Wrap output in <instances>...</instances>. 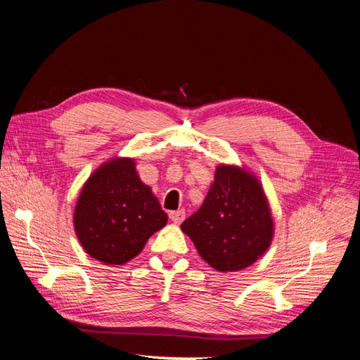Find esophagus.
I'll return each mask as SVG.
<instances>
[{
	"mask_svg": "<svg viewBox=\"0 0 360 360\" xmlns=\"http://www.w3.org/2000/svg\"><path fill=\"white\" fill-rule=\"evenodd\" d=\"M184 210H176V212H169V219L176 224V225H179V224H181L183 222V219H184Z\"/></svg>",
	"mask_w": 360,
	"mask_h": 360,
	"instance_id": "esophagus-1",
	"label": "esophagus"
}]
</instances>
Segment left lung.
I'll use <instances>...</instances> for the list:
<instances>
[{
	"instance_id": "obj_1",
	"label": "left lung",
	"mask_w": 360,
	"mask_h": 360,
	"mask_svg": "<svg viewBox=\"0 0 360 360\" xmlns=\"http://www.w3.org/2000/svg\"><path fill=\"white\" fill-rule=\"evenodd\" d=\"M201 258L219 271L254 264L274 238V219L259 180L236 165H217L200 209L181 224Z\"/></svg>"
}]
</instances>
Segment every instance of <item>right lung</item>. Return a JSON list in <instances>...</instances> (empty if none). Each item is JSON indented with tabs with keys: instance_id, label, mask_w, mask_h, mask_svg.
I'll return each instance as SVG.
<instances>
[{
	"instance_id": "right-lung-1",
	"label": "right lung",
	"mask_w": 360,
	"mask_h": 360,
	"mask_svg": "<svg viewBox=\"0 0 360 360\" xmlns=\"http://www.w3.org/2000/svg\"><path fill=\"white\" fill-rule=\"evenodd\" d=\"M167 222V213L141 181L130 158L102 163L85 181L73 213L75 233L85 252L117 266L135 258Z\"/></svg>"
}]
</instances>
